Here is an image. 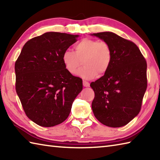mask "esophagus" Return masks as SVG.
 <instances>
[{
	"label": "esophagus",
	"instance_id": "esophagus-1",
	"mask_svg": "<svg viewBox=\"0 0 160 160\" xmlns=\"http://www.w3.org/2000/svg\"><path fill=\"white\" fill-rule=\"evenodd\" d=\"M82 83H83V86H84V87H87L89 86V83L88 82H87V81H85V80H83Z\"/></svg>",
	"mask_w": 160,
	"mask_h": 160
}]
</instances>
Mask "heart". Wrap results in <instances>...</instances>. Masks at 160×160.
Returning <instances> with one entry per match:
<instances>
[{
    "label": "heart",
    "instance_id": "b5f03b06",
    "mask_svg": "<svg viewBox=\"0 0 160 160\" xmlns=\"http://www.w3.org/2000/svg\"><path fill=\"white\" fill-rule=\"evenodd\" d=\"M75 52L66 51L62 55L64 67L71 75L78 74L85 79H91L105 75L110 67L112 52L109 43L105 41L93 39H83L74 46Z\"/></svg>",
    "mask_w": 160,
    "mask_h": 160
}]
</instances>
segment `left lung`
Returning <instances> with one entry per match:
<instances>
[{
    "label": "left lung",
    "mask_w": 160,
    "mask_h": 160,
    "mask_svg": "<svg viewBox=\"0 0 160 160\" xmlns=\"http://www.w3.org/2000/svg\"><path fill=\"white\" fill-rule=\"evenodd\" d=\"M93 35L107 42L112 58L104 76L90 84L95 93L92 110L105 126H126L139 113L147 88V63L137 46L113 32Z\"/></svg>",
    "instance_id": "left-lung-1"
}]
</instances>
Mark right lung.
Wrapping results in <instances>:
<instances>
[{
  "label": "right lung",
  "mask_w": 160,
  "mask_h": 160,
  "mask_svg": "<svg viewBox=\"0 0 160 160\" xmlns=\"http://www.w3.org/2000/svg\"><path fill=\"white\" fill-rule=\"evenodd\" d=\"M78 35L50 32L25 43L15 62L16 91L27 117L43 127L62 123L82 89V80L66 70L62 55Z\"/></svg>",
  "instance_id": "right-lung-1"
}]
</instances>
